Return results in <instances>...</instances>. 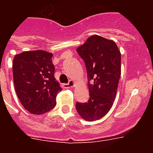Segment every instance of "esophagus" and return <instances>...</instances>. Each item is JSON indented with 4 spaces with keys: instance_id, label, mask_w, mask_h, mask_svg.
<instances>
[{
    "instance_id": "34e87169",
    "label": "esophagus",
    "mask_w": 153,
    "mask_h": 153,
    "mask_svg": "<svg viewBox=\"0 0 153 153\" xmlns=\"http://www.w3.org/2000/svg\"><path fill=\"white\" fill-rule=\"evenodd\" d=\"M75 83H74V82L73 80H70L69 82L67 84H62V86L64 87V88H69V87H74Z\"/></svg>"
}]
</instances>
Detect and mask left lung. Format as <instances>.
<instances>
[{
	"mask_svg": "<svg viewBox=\"0 0 153 153\" xmlns=\"http://www.w3.org/2000/svg\"><path fill=\"white\" fill-rule=\"evenodd\" d=\"M86 64L90 98L77 102L76 109L86 121L99 120L111 109L121 77V52L115 42L94 35L77 48Z\"/></svg>",
	"mask_w": 153,
	"mask_h": 153,
	"instance_id": "left-lung-1",
	"label": "left lung"
}]
</instances>
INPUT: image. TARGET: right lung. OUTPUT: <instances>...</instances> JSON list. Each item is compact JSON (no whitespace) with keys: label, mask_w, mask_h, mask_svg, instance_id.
<instances>
[{"label":"right lung","mask_w":153,"mask_h":153,"mask_svg":"<svg viewBox=\"0 0 153 153\" xmlns=\"http://www.w3.org/2000/svg\"><path fill=\"white\" fill-rule=\"evenodd\" d=\"M53 55L41 50L25 51L13 59V82L18 98L32 114H43L56 105L62 88L55 79Z\"/></svg>","instance_id":"right-lung-1"}]
</instances>
